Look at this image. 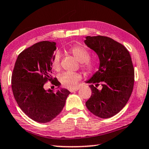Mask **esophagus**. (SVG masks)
<instances>
[{
	"mask_svg": "<svg viewBox=\"0 0 149 149\" xmlns=\"http://www.w3.org/2000/svg\"><path fill=\"white\" fill-rule=\"evenodd\" d=\"M79 87H75V88H74V89H70V91L71 93H73V92H75V91H77L79 90Z\"/></svg>",
	"mask_w": 149,
	"mask_h": 149,
	"instance_id": "esophagus-1",
	"label": "esophagus"
}]
</instances>
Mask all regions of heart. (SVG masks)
Returning a JSON list of instances; mask_svg holds the SVG:
<instances>
[{
  "mask_svg": "<svg viewBox=\"0 0 149 149\" xmlns=\"http://www.w3.org/2000/svg\"><path fill=\"white\" fill-rule=\"evenodd\" d=\"M68 52L79 62H81V67L89 74L94 72L97 69V64L94 61L89 59L90 53L85 47L80 45H74L69 48ZM60 54L56 52L54 55L51 62L52 69L55 72H59L60 70ZM81 78L82 75L79 73L65 72L60 78V82L63 86L68 89H74Z\"/></svg>",
  "mask_w": 149,
  "mask_h": 149,
  "instance_id": "b5f03b06",
  "label": "heart"
}]
</instances>
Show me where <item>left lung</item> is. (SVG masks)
Here are the masks:
<instances>
[{
    "instance_id": "left-lung-1",
    "label": "left lung",
    "mask_w": 149,
    "mask_h": 149,
    "mask_svg": "<svg viewBox=\"0 0 149 149\" xmlns=\"http://www.w3.org/2000/svg\"><path fill=\"white\" fill-rule=\"evenodd\" d=\"M85 43L99 58V70L87 83L92 94L85 105L101 118L118 114L125 107L134 85V68L130 52L120 42L105 36H87ZM95 85H94V84ZM102 85V89L97 87Z\"/></svg>"
}]
</instances>
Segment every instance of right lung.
Listing matches in <instances>:
<instances>
[{
    "label": "right lung",
    "instance_id": "right-lung-1",
    "mask_svg": "<svg viewBox=\"0 0 149 149\" xmlns=\"http://www.w3.org/2000/svg\"><path fill=\"white\" fill-rule=\"evenodd\" d=\"M56 42L41 41L23 50L17 58L12 74V89L21 110L35 122L53 120L64 108L70 92L45 90L48 81L59 88L60 83L51 75V62Z\"/></svg>",
    "mask_w": 149,
    "mask_h": 149
}]
</instances>
